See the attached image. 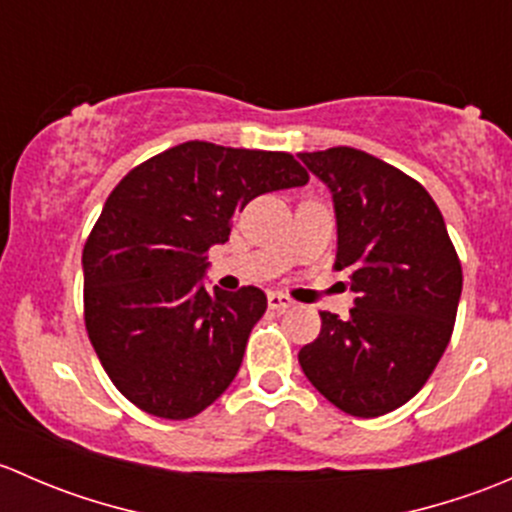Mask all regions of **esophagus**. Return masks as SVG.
Returning <instances> with one entry per match:
<instances>
[{
  "label": "esophagus",
  "instance_id": "34e87169",
  "mask_svg": "<svg viewBox=\"0 0 512 512\" xmlns=\"http://www.w3.org/2000/svg\"><path fill=\"white\" fill-rule=\"evenodd\" d=\"M267 304H270V309H275V312H289V309L294 307L292 299H289L287 294H282V292L267 294Z\"/></svg>",
  "mask_w": 512,
  "mask_h": 512
}]
</instances>
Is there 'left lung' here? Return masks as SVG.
I'll return each mask as SVG.
<instances>
[{
	"label": "left lung",
	"instance_id": "obj_1",
	"mask_svg": "<svg viewBox=\"0 0 512 512\" xmlns=\"http://www.w3.org/2000/svg\"><path fill=\"white\" fill-rule=\"evenodd\" d=\"M299 160L332 193L334 267L349 272L356 292L347 319L322 312L299 366L344 414L384 416L418 394L446 352L461 262L438 205L399 168L347 146Z\"/></svg>",
	"mask_w": 512,
	"mask_h": 512
}]
</instances>
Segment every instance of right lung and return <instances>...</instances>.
I'll return each mask as SVG.
<instances>
[{
    "label": "right lung",
    "instance_id": "add662e5",
    "mask_svg": "<svg viewBox=\"0 0 512 512\" xmlns=\"http://www.w3.org/2000/svg\"><path fill=\"white\" fill-rule=\"evenodd\" d=\"M307 180L289 153L188 141L113 188L81 260L84 319L103 369L131 404L183 421L232 384L267 297L257 287L208 292V250L225 245L252 198Z\"/></svg>",
    "mask_w": 512,
    "mask_h": 512
}]
</instances>
